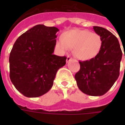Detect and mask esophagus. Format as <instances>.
<instances>
[{
  "label": "esophagus",
  "mask_w": 125,
  "mask_h": 125,
  "mask_svg": "<svg viewBox=\"0 0 125 125\" xmlns=\"http://www.w3.org/2000/svg\"><path fill=\"white\" fill-rule=\"evenodd\" d=\"M71 59H72V58L71 57H70L69 56H67V60H66V62H69V61L71 60Z\"/></svg>",
  "instance_id": "1"
}]
</instances>
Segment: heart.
Returning <instances> with one entry per match:
<instances>
[{
  "label": "heart",
  "mask_w": 125,
  "mask_h": 125,
  "mask_svg": "<svg viewBox=\"0 0 125 125\" xmlns=\"http://www.w3.org/2000/svg\"><path fill=\"white\" fill-rule=\"evenodd\" d=\"M103 40L99 34L86 30L73 29L63 33L56 47L61 52L73 48L74 56L81 60L95 58L101 51Z\"/></svg>",
  "instance_id": "b5f03b06"
}]
</instances>
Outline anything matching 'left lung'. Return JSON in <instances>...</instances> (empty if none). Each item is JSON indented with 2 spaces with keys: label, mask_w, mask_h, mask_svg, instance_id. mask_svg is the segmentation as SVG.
Listing matches in <instances>:
<instances>
[{
  "label": "left lung",
  "mask_w": 125,
  "mask_h": 125,
  "mask_svg": "<svg viewBox=\"0 0 125 125\" xmlns=\"http://www.w3.org/2000/svg\"><path fill=\"white\" fill-rule=\"evenodd\" d=\"M93 30L102 38V48L95 58L79 62L80 70L74 78L83 93L101 96L118 78L123 54L118 40L112 33L100 26H93Z\"/></svg>",
  "instance_id": "8db88e82"
}]
</instances>
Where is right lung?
Wrapping results in <instances>:
<instances>
[{
	"label": "right lung",
	"instance_id": "obj_1",
	"mask_svg": "<svg viewBox=\"0 0 125 125\" xmlns=\"http://www.w3.org/2000/svg\"><path fill=\"white\" fill-rule=\"evenodd\" d=\"M58 31L56 27L38 24L15 42L9 58L10 78L25 97L47 93L58 70L66 63V57L53 54Z\"/></svg>",
	"mask_w": 125,
	"mask_h": 125
}]
</instances>
